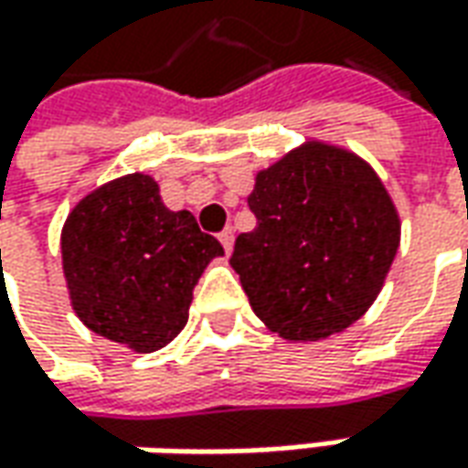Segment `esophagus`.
Wrapping results in <instances>:
<instances>
[{"label":"esophagus","instance_id":"1","mask_svg":"<svg viewBox=\"0 0 468 468\" xmlns=\"http://www.w3.org/2000/svg\"><path fill=\"white\" fill-rule=\"evenodd\" d=\"M233 240H235V235H233V230H230V228L219 233V243L225 246V250H228V253L233 250Z\"/></svg>","mask_w":468,"mask_h":468}]
</instances>
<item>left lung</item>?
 Instances as JSON below:
<instances>
[{"instance_id":"1","label":"left lung","mask_w":468,"mask_h":468,"mask_svg":"<svg viewBox=\"0 0 468 468\" xmlns=\"http://www.w3.org/2000/svg\"><path fill=\"white\" fill-rule=\"evenodd\" d=\"M256 228L230 266L253 314L287 342L352 326L378 298L401 222L376 170L349 150L305 142L256 173Z\"/></svg>"}]
</instances>
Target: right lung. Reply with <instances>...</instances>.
<instances>
[{
    "instance_id": "obj_1",
    "label": "right lung",
    "mask_w": 468,
    "mask_h": 468,
    "mask_svg": "<svg viewBox=\"0 0 468 468\" xmlns=\"http://www.w3.org/2000/svg\"><path fill=\"white\" fill-rule=\"evenodd\" d=\"M225 250L160 186L129 173L82 197L61 228V266L77 318L111 342L154 352L188 321L194 284Z\"/></svg>"
}]
</instances>
